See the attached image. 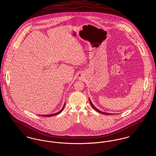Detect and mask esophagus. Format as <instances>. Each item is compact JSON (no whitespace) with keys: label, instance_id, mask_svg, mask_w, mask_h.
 <instances>
[{"label":"esophagus","instance_id":"esophagus-1","mask_svg":"<svg viewBox=\"0 0 156 156\" xmlns=\"http://www.w3.org/2000/svg\"><path fill=\"white\" fill-rule=\"evenodd\" d=\"M78 78H79V79H83V74H80V75H78Z\"/></svg>","mask_w":156,"mask_h":156}]
</instances>
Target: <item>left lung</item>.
<instances>
[{
  "mask_svg": "<svg viewBox=\"0 0 156 156\" xmlns=\"http://www.w3.org/2000/svg\"><path fill=\"white\" fill-rule=\"evenodd\" d=\"M89 101H90V104H91L92 107L94 108V109L96 111H97L98 112H99V113H102V114H104V115H113V114H112V113H105V112H102V111H101V110H98L97 108H96V107H94V104H92V101H91V100H90V98H89Z\"/></svg>",
  "mask_w": 156,
  "mask_h": 156,
  "instance_id": "8db88e82",
  "label": "left lung"
}]
</instances>
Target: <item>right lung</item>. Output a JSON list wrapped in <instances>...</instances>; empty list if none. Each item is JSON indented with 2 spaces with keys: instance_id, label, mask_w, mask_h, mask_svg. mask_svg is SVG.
<instances>
[{
  "instance_id": "1",
  "label": "right lung",
  "mask_w": 156,
  "mask_h": 156,
  "mask_svg": "<svg viewBox=\"0 0 156 156\" xmlns=\"http://www.w3.org/2000/svg\"><path fill=\"white\" fill-rule=\"evenodd\" d=\"M64 105H65V103H64V105H63L62 108L60 110V111H59V112H57V113H53V114H50V115H40V116H45V117H50V116H55V115H58V114L62 112V110L64 109Z\"/></svg>"
}]
</instances>
